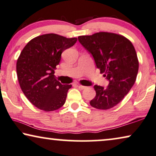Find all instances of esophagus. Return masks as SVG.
Instances as JSON below:
<instances>
[{"instance_id":"esophagus-1","label":"esophagus","mask_w":156,"mask_h":156,"mask_svg":"<svg viewBox=\"0 0 156 156\" xmlns=\"http://www.w3.org/2000/svg\"><path fill=\"white\" fill-rule=\"evenodd\" d=\"M78 88L80 89V90H83V89H84L85 88H86V87L84 86H82V85H77Z\"/></svg>"}]
</instances>
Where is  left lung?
Segmentation results:
<instances>
[{
	"label": "left lung",
	"instance_id": "obj_1",
	"mask_svg": "<svg viewBox=\"0 0 156 156\" xmlns=\"http://www.w3.org/2000/svg\"><path fill=\"white\" fill-rule=\"evenodd\" d=\"M78 40L93 56L100 73L109 81L106 88L94 85L96 96L90 105L101 110L112 108L136 82L139 63L135 48L124 36L108 32L79 36Z\"/></svg>",
	"mask_w": 156,
	"mask_h": 156
}]
</instances>
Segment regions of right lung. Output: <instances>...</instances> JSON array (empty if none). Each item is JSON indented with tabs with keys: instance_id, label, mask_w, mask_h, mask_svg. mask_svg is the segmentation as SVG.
Listing matches in <instances>:
<instances>
[{
	"instance_id": "1",
	"label": "right lung",
	"mask_w": 156,
	"mask_h": 156,
	"mask_svg": "<svg viewBox=\"0 0 156 156\" xmlns=\"http://www.w3.org/2000/svg\"><path fill=\"white\" fill-rule=\"evenodd\" d=\"M76 40V37L44 34L32 39L23 49L17 60V76L23 94L37 108L52 112L65 104L72 84H62L55 70L62 53Z\"/></svg>"
}]
</instances>
